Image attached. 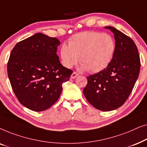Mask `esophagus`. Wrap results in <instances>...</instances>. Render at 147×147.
<instances>
[{"instance_id":"1","label":"esophagus","mask_w":147,"mask_h":147,"mask_svg":"<svg viewBox=\"0 0 147 147\" xmlns=\"http://www.w3.org/2000/svg\"><path fill=\"white\" fill-rule=\"evenodd\" d=\"M78 76V74L76 73V71H74L71 75V79H74V78H76Z\"/></svg>"}]
</instances>
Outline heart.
I'll return each mask as SVG.
<instances>
[{
    "label": "heart",
    "instance_id": "obj_1",
    "mask_svg": "<svg viewBox=\"0 0 147 147\" xmlns=\"http://www.w3.org/2000/svg\"><path fill=\"white\" fill-rule=\"evenodd\" d=\"M115 51V40L110 34L85 31L71 37L68 45L62 44L59 55L65 67L76 65L80 57L82 69L96 73L109 65Z\"/></svg>",
    "mask_w": 147,
    "mask_h": 147
}]
</instances>
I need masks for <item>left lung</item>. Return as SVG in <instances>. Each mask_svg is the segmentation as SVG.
Segmentation results:
<instances>
[{
    "label": "left lung",
    "mask_w": 147,
    "mask_h": 147,
    "mask_svg": "<svg viewBox=\"0 0 147 147\" xmlns=\"http://www.w3.org/2000/svg\"><path fill=\"white\" fill-rule=\"evenodd\" d=\"M114 33L116 51L106 69L88 76L83 90L88 102L102 111H111L123 105L139 75L138 49L129 37L113 27H105Z\"/></svg>",
    "instance_id": "8db88e82"
}]
</instances>
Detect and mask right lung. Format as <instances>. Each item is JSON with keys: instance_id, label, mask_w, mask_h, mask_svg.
<instances>
[{"instance_id": "obj_1", "label": "right lung", "mask_w": 147, "mask_h": 147, "mask_svg": "<svg viewBox=\"0 0 147 147\" xmlns=\"http://www.w3.org/2000/svg\"><path fill=\"white\" fill-rule=\"evenodd\" d=\"M60 41L38 33L16 44L7 64L11 87L21 104L35 112L48 109L57 102L62 84L73 71L60 63Z\"/></svg>"}]
</instances>
